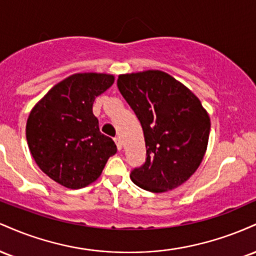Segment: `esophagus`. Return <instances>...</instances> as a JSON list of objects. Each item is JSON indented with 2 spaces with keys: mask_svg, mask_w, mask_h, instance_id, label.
<instances>
[{
  "mask_svg": "<svg viewBox=\"0 0 256 256\" xmlns=\"http://www.w3.org/2000/svg\"><path fill=\"white\" fill-rule=\"evenodd\" d=\"M114 140H116V148H118V150H122V140L120 137H116L114 138Z\"/></svg>",
  "mask_w": 256,
  "mask_h": 256,
  "instance_id": "34e87169",
  "label": "esophagus"
}]
</instances>
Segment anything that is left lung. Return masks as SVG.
I'll use <instances>...</instances> for the list:
<instances>
[{
  "mask_svg": "<svg viewBox=\"0 0 256 256\" xmlns=\"http://www.w3.org/2000/svg\"><path fill=\"white\" fill-rule=\"evenodd\" d=\"M116 85L144 134L146 158L130 177L146 192H165L186 182L207 149L210 120L201 101L158 70L120 74Z\"/></svg>",
  "mask_w": 256,
  "mask_h": 256,
  "instance_id": "obj_1",
  "label": "left lung"
}]
</instances>
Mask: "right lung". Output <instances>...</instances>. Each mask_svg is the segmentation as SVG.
I'll list each match as a JSON object with an SVG mask.
<instances>
[{
	"label": "right lung",
	"mask_w": 256,
	"mask_h": 256,
	"mask_svg": "<svg viewBox=\"0 0 256 256\" xmlns=\"http://www.w3.org/2000/svg\"><path fill=\"white\" fill-rule=\"evenodd\" d=\"M114 83L106 73H76L52 86L32 108L26 140L36 164L62 186L80 189L101 176L116 152L110 137L100 132L92 113L95 98Z\"/></svg>",
	"instance_id": "right-lung-1"
}]
</instances>
